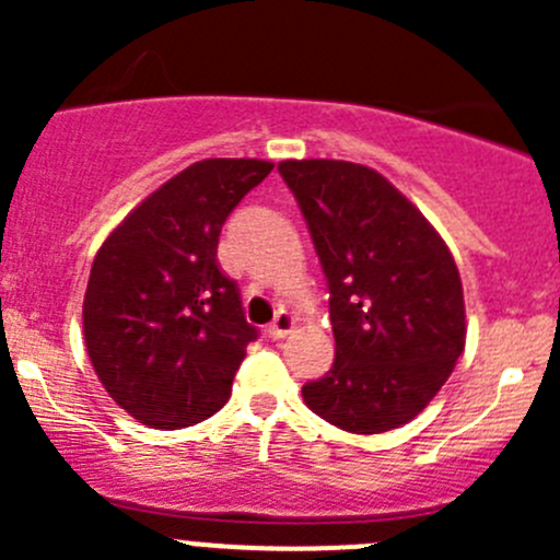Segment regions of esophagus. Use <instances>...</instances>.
Instances as JSON below:
<instances>
[{"label":"esophagus","mask_w":560,"mask_h":560,"mask_svg":"<svg viewBox=\"0 0 560 560\" xmlns=\"http://www.w3.org/2000/svg\"><path fill=\"white\" fill-rule=\"evenodd\" d=\"M292 327H295V316H292V312H287V308H279V312H276V319L268 325V338L279 341V338L290 336Z\"/></svg>","instance_id":"1"}]
</instances>
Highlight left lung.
Wrapping results in <instances>:
<instances>
[{
    "mask_svg": "<svg viewBox=\"0 0 560 560\" xmlns=\"http://www.w3.org/2000/svg\"><path fill=\"white\" fill-rule=\"evenodd\" d=\"M330 290L336 360L303 385L314 415L349 433L415 420L466 347L457 265L433 224L382 173L343 160H287Z\"/></svg>",
    "mask_w": 560,
    "mask_h": 560,
    "instance_id": "1",
    "label": "left lung"
}]
</instances>
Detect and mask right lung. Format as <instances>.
<instances>
[{
  "instance_id": "right-lung-1",
  "label": "right lung",
  "mask_w": 560,
  "mask_h": 560,
  "mask_svg": "<svg viewBox=\"0 0 560 560\" xmlns=\"http://www.w3.org/2000/svg\"><path fill=\"white\" fill-rule=\"evenodd\" d=\"M270 171L265 160L195 162L127 213L94 257L83 298L89 360L143 425H195L233 393L257 327L219 268V233Z\"/></svg>"
}]
</instances>
